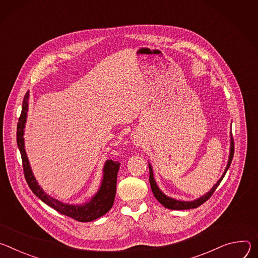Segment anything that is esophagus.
<instances>
[{
  "label": "esophagus",
  "mask_w": 258,
  "mask_h": 258,
  "mask_svg": "<svg viewBox=\"0 0 258 258\" xmlns=\"http://www.w3.org/2000/svg\"><path fill=\"white\" fill-rule=\"evenodd\" d=\"M133 144H134L135 147L141 148V147H144V145H145V140H144V138H142L140 135L136 134V135H134V137H133Z\"/></svg>",
  "instance_id": "esophagus-1"
}]
</instances>
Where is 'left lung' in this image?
I'll return each instance as SVG.
<instances>
[{"instance_id":"obj_1","label":"left lung","mask_w":258,"mask_h":258,"mask_svg":"<svg viewBox=\"0 0 258 258\" xmlns=\"http://www.w3.org/2000/svg\"><path fill=\"white\" fill-rule=\"evenodd\" d=\"M234 157V140H233V136L231 133V147H230V156H228V161L226 164V167L224 169V172L221 175V177L219 178V180L213 185V187L206 192L204 196L200 197L196 200H192V201H180V200H176L173 198H170L168 196H166L158 186L155 178H154V171H153V167L152 165L149 163V168H150V183H151V187H152V191L155 196V198L158 200V201L166 208L168 209H172V210H187V209H194L199 207L200 205H202L203 203H205L207 200L213 195V192L215 191V189L217 188V186L219 185V183L221 182V180L223 179L227 169L230 168L232 160Z\"/></svg>"}]
</instances>
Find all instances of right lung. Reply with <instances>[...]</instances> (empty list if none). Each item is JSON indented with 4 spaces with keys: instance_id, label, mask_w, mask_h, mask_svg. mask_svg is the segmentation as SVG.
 Returning a JSON list of instances; mask_svg holds the SVG:
<instances>
[{
    "instance_id": "right-lung-1",
    "label": "right lung",
    "mask_w": 258,
    "mask_h": 258,
    "mask_svg": "<svg viewBox=\"0 0 258 258\" xmlns=\"http://www.w3.org/2000/svg\"><path fill=\"white\" fill-rule=\"evenodd\" d=\"M28 98H30V92H26L23 102L21 113L17 124V146L21 155L22 166L24 171V176L26 182L33 190V192L41 199L45 204L52 207L59 213L72 217L81 222H89L99 218L110 210L112 207L114 196H116L117 189V175L120 168V163L113 162L112 160H106L103 166V175L100 186L97 192L90 199V201L83 204H68L63 203L44 191V189L39 185L33 170L30 165V161L27 159L26 152L24 149V128L27 118L28 111Z\"/></svg>"
}]
</instances>
